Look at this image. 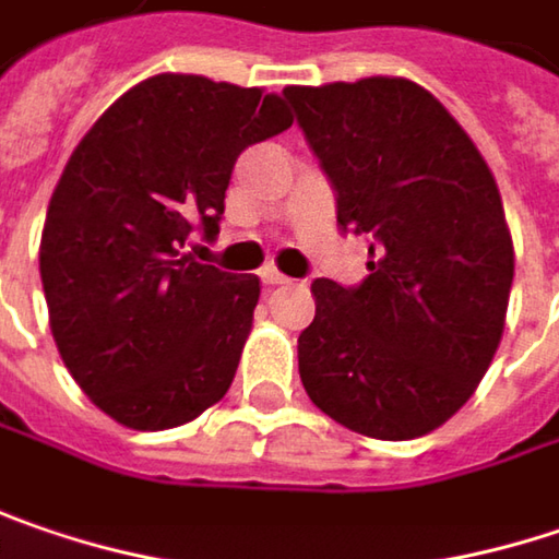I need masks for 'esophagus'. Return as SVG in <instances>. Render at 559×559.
<instances>
[{
  "instance_id": "obj_1",
  "label": "esophagus",
  "mask_w": 559,
  "mask_h": 559,
  "mask_svg": "<svg viewBox=\"0 0 559 559\" xmlns=\"http://www.w3.org/2000/svg\"><path fill=\"white\" fill-rule=\"evenodd\" d=\"M287 275H281L278 269H265L262 272V284H269V287H281V284H287Z\"/></svg>"
}]
</instances>
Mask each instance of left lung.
Masks as SVG:
<instances>
[{
    "label": "left lung",
    "instance_id": "8db88e82",
    "mask_svg": "<svg viewBox=\"0 0 559 559\" xmlns=\"http://www.w3.org/2000/svg\"><path fill=\"white\" fill-rule=\"evenodd\" d=\"M335 192L345 234L370 237L367 278L312 281L297 338L312 405L373 440H414L462 408L507 319L512 240L475 142L408 79L284 87Z\"/></svg>",
    "mask_w": 559,
    "mask_h": 559
}]
</instances>
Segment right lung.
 Returning <instances> with one entry per match:
<instances>
[{
  "label": "right lung",
  "instance_id": "obj_1",
  "mask_svg": "<svg viewBox=\"0 0 559 559\" xmlns=\"http://www.w3.org/2000/svg\"><path fill=\"white\" fill-rule=\"evenodd\" d=\"M290 122L278 94L154 75L72 151L40 281L69 373L122 427H180L230 389L259 278L195 262L186 243L217 237L237 157Z\"/></svg>",
  "mask_w": 559,
  "mask_h": 559
}]
</instances>
